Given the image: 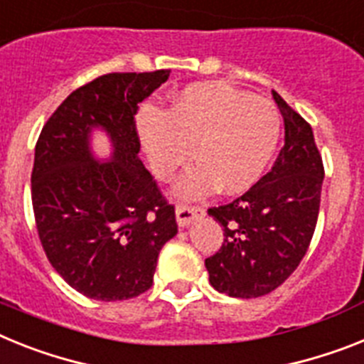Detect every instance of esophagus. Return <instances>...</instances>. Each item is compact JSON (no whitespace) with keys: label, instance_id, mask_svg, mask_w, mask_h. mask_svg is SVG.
Listing matches in <instances>:
<instances>
[{"label":"esophagus","instance_id":"1","mask_svg":"<svg viewBox=\"0 0 364 364\" xmlns=\"http://www.w3.org/2000/svg\"><path fill=\"white\" fill-rule=\"evenodd\" d=\"M203 215H205V210L201 209V207L177 205V209H176L177 225H179V228H187V225H191L194 220L203 218Z\"/></svg>","mask_w":364,"mask_h":364}]
</instances>
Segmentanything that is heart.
<instances>
[{
  "label": "heart",
  "mask_w": 364,
  "mask_h": 364,
  "mask_svg": "<svg viewBox=\"0 0 364 364\" xmlns=\"http://www.w3.org/2000/svg\"><path fill=\"white\" fill-rule=\"evenodd\" d=\"M139 135L161 181H168L194 149L200 163L177 181V196L198 200L218 187L240 194L261 179L276 154L281 116L267 97L225 83H194L173 94L166 111L144 107Z\"/></svg>",
  "instance_id": "obj_1"
}]
</instances>
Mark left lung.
<instances>
[{
	"mask_svg": "<svg viewBox=\"0 0 364 364\" xmlns=\"http://www.w3.org/2000/svg\"><path fill=\"white\" fill-rule=\"evenodd\" d=\"M285 144L267 176L228 205L209 209L224 228L222 248L205 259L209 283L233 298L272 292L298 268L313 239L323 166L311 125L272 90Z\"/></svg>",
	"mask_w": 364,
	"mask_h": 364,
	"instance_id": "1",
	"label": "left lung"
}]
</instances>
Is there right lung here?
<instances>
[{
  "label": "right lung",
  "instance_id": "obj_1",
  "mask_svg": "<svg viewBox=\"0 0 364 364\" xmlns=\"http://www.w3.org/2000/svg\"><path fill=\"white\" fill-rule=\"evenodd\" d=\"M168 75L94 79L57 107L36 142L31 198L42 248L57 274L92 300L148 291L159 252L177 233L173 207L139 157L133 122L136 105ZM94 130L106 133L109 158L93 154Z\"/></svg>",
  "mask_w": 364,
  "mask_h": 364
}]
</instances>
